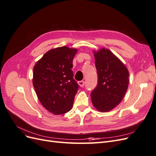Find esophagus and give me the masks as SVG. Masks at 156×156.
I'll use <instances>...</instances> for the list:
<instances>
[{"label": "esophagus", "mask_w": 156, "mask_h": 156, "mask_svg": "<svg viewBox=\"0 0 156 156\" xmlns=\"http://www.w3.org/2000/svg\"><path fill=\"white\" fill-rule=\"evenodd\" d=\"M79 86L80 87H84V81H79Z\"/></svg>", "instance_id": "obj_1"}]
</instances>
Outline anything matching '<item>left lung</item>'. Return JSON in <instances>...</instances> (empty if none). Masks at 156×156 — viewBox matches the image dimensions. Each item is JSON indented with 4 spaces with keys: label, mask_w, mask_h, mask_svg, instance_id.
<instances>
[{
    "label": "left lung",
    "mask_w": 156,
    "mask_h": 156,
    "mask_svg": "<svg viewBox=\"0 0 156 156\" xmlns=\"http://www.w3.org/2000/svg\"><path fill=\"white\" fill-rule=\"evenodd\" d=\"M98 73V84L92 91L94 107L101 112L116 107L123 99L128 88L129 72L124 63L105 48L94 51Z\"/></svg>",
    "instance_id": "left-lung-1"
}]
</instances>
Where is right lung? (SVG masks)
<instances>
[{"label": "right lung", "instance_id": "obj_1", "mask_svg": "<svg viewBox=\"0 0 156 156\" xmlns=\"http://www.w3.org/2000/svg\"><path fill=\"white\" fill-rule=\"evenodd\" d=\"M77 52L66 46L51 49L33 68L32 83L37 98L54 115L64 114L72 108L79 88L72 70Z\"/></svg>", "mask_w": 156, "mask_h": 156}]
</instances>
